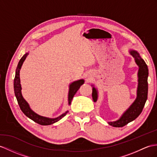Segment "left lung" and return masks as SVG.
I'll list each match as a JSON object with an SVG mask.
<instances>
[{"label": "left lung", "instance_id": "left-lung-1", "mask_svg": "<svg viewBox=\"0 0 157 157\" xmlns=\"http://www.w3.org/2000/svg\"><path fill=\"white\" fill-rule=\"evenodd\" d=\"M131 54L135 58V63L139 66L138 72V88H137V96L135 101L131 105V106L123 114V115L119 119L113 121L109 122L110 125L114 127H122L129 123L130 122L134 121L138 117L142 112L144 108L145 102L147 101L148 95V69L147 64L144 60L141 58L139 53L131 50ZM93 86V85H92ZM92 97L94 102H97L98 98V92L97 89L93 87V93Z\"/></svg>", "mask_w": 157, "mask_h": 157}]
</instances>
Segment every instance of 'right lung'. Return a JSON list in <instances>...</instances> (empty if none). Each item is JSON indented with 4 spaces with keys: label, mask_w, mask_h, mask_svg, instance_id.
I'll return each instance as SVG.
<instances>
[{
    "label": "right lung",
    "mask_w": 157,
    "mask_h": 157,
    "mask_svg": "<svg viewBox=\"0 0 157 157\" xmlns=\"http://www.w3.org/2000/svg\"><path fill=\"white\" fill-rule=\"evenodd\" d=\"M28 55L29 53L26 52L25 55H23V56L22 57L20 61L18 62V64L17 67L16 73H15V77L14 79V90L15 96H16L18 104L19 106H20L21 110L26 117L35 122V123L41 125L52 124L53 123H56V122L59 121L63 117L65 116L67 113H68V111H66L65 113H63V114H61L60 116L58 117L55 118H51L40 116L39 114H37L36 113L33 111L30 108L28 102L25 100L23 97H22V93H21L22 89H21V81H20V70L22 64H23V62L26 59V56H28ZM84 82H85V81H84L83 79H81L70 84L69 90H68V105H71L72 98H73L76 92H77V90L79 89L80 86H81Z\"/></svg>",
    "instance_id": "1"
}]
</instances>
